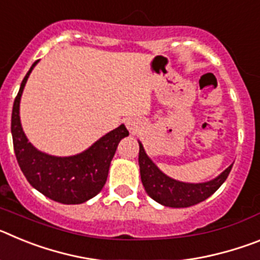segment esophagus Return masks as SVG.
<instances>
[{"mask_svg":"<svg viewBox=\"0 0 260 260\" xmlns=\"http://www.w3.org/2000/svg\"><path fill=\"white\" fill-rule=\"evenodd\" d=\"M141 126L142 122L138 118H135V117H130V118L126 119V127H127V130L132 134H135L141 128Z\"/></svg>","mask_w":260,"mask_h":260,"instance_id":"1","label":"esophagus"}]
</instances>
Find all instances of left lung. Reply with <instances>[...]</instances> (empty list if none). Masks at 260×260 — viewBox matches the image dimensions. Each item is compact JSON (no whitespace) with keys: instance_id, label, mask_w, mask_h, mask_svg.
Wrapping results in <instances>:
<instances>
[{"instance_id":"8db88e82","label":"left lung","mask_w":260,"mask_h":260,"mask_svg":"<svg viewBox=\"0 0 260 260\" xmlns=\"http://www.w3.org/2000/svg\"><path fill=\"white\" fill-rule=\"evenodd\" d=\"M139 143V168H141V180L144 190L153 201L162 204L165 207L185 208L198 204L210 198L211 195L219 189L228 178L233 164L229 165L221 174L202 183H190L177 181L162 173L157 165L148 157Z\"/></svg>"}]
</instances>
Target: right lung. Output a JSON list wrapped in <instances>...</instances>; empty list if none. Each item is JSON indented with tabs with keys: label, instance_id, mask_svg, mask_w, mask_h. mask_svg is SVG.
<instances>
[{
	"label": "right lung",
	"instance_id": "right-lung-1",
	"mask_svg": "<svg viewBox=\"0 0 260 260\" xmlns=\"http://www.w3.org/2000/svg\"><path fill=\"white\" fill-rule=\"evenodd\" d=\"M36 61L24 79L14 100L11 114V135L14 152L20 171L32 187L49 199L62 204H80L102 191L107 182L110 161L116 153L119 141L127 137L125 125L109 132L83 152L74 156L48 155L32 146L23 132L19 117V104L23 89Z\"/></svg>",
	"mask_w": 260,
	"mask_h": 260
}]
</instances>
